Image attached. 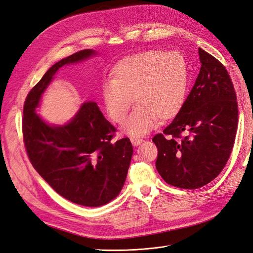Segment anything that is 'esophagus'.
Returning a JSON list of instances; mask_svg holds the SVG:
<instances>
[{
	"label": "esophagus",
	"instance_id": "esophagus-1",
	"mask_svg": "<svg viewBox=\"0 0 253 253\" xmlns=\"http://www.w3.org/2000/svg\"><path fill=\"white\" fill-rule=\"evenodd\" d=\"M143 141V139L138 138V137H131V142L134 145V147H137V145H139L141 142Z\"/></svg>",
	"mask_w": 253,
	"mask_h": 253
}]
</instances>
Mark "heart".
<instances>
[{"mask_svg": "<svg viewBox=\"0 0 253 253\" xmlns=\"http://www.w3.org/2000/svg\"><path fill=\"white\" fill-rule=\"evenodd\" d=\"M188 67L178 52L149 50L129 56L115 65L110 80L101 86L109 117L121 124L134 101L137 103L122 131L139 137L162 120L177 116L186 101Z\"/></svg>", "mask_w": 253, "mask_h": 253, "instance_id": "b5f03b06", "label": "heart"}]
</instances>
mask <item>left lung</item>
Returning <instances> with one entry per match:
<instances>
[{
  "label": "left lung",
  "instance_id": "left-lung-1",
  "mask_svg": "<svg viewBox=\"0 0 253 253\" xmlns=\"http://www.w3.org/2000/svg\"><path fill=\"white\" fill-rule=\"evenodd\" d=\"M198 55L201 71L180 113L152 139L158 149V173L181 189L206 186L221 172L239 122L235 90L225 66L202 48Z\"/></svg>",
  "mask_w": 253,
  "mask_h": 253
}]
</instances>
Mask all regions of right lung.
Segmentation results:
<instances>
[{"label":"right lung","mask_w":253,"mask_h":253,"mask_svg":"<svg viewBox=\"0 0 253 253\" xmlns=\"http://www.w3.org/2000/svg\"><path fill=\"white\" fill-rule=\"evenodd\" d=\"M96 55L84 49L53 64L27 95L22 120L26 152L37 172L58 194L85 207H100L120 193L133 155L131 141L126 137L112 142L116 128L94 101L82 103L61 126L47 124L36 111L59 68Z\"/></svg>","instance_id":"1"}]
</instances>
